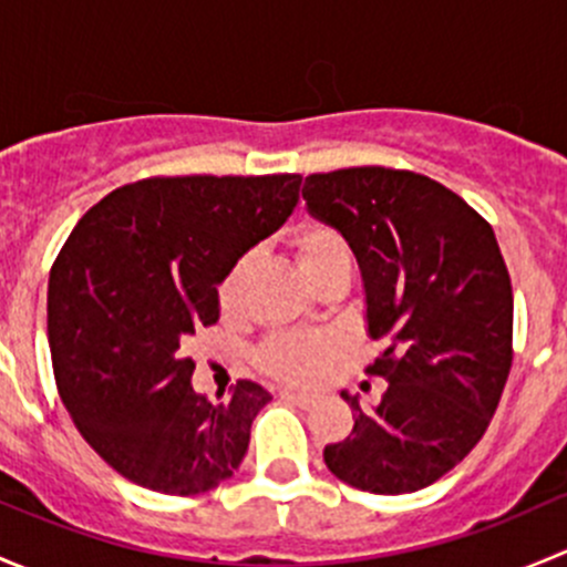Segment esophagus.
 <instances>
[{
    "label": "esophagus",
    "instance_id": "34e87169",
    "mask_svg": "<svg viewBox=\"0 0 567 567\" xmlns=\"http://www.w3.org/2000/svg\"><path fill=\"white\" fill-rule=\"evenodd\" d=\"M279 398L290 400V403L301 405V409H312V405H316V394H305V392H279Z\"/></svg>",
    "mask_w": 567,
    "mask_h": 567
}]
</instances>
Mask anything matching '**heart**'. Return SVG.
Here are the masks:
<instances>
[{
    "label": "heart",
    "instance_id": "obj_1",
    "mask_svg": "<svg viewBox=\"0 0 567 567\" xmlns=\"http://www.w3.org/2000/svg\"><path fill=\"white\" fill-rule=\"evenodd\" d=\"M296 262L316 288L320 279L334 271H351V247L334 225L323 219H305L290 236ZM251 271V257H238L219 282V310L233 316L241 305L244 285ZM334 359V346L318 334H279L262 342L257 351V368L262 375L285 386H310L320 379L326 364Z\"/></svg>",
    "mask_w": 567,
    "mask_h": 567
}]
</instances>
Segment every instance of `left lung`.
<instances>
[{
	"label": "left lung",
	"instance_id": "obj_1",
	"mask_svg": "<svg viewBox=\"0 0 567 567\" xmlns=\"http://www.w3.org/2000/svg\"><path fill=\"white\" fill-rule=\"evenodd\" d=\"M312 216L346 236L362 268L368 331L386 348L364 373L390 381L375 409L323 450L342 483L411 494L466 458L488 431L513 368V288L488 221L411 169L307 175Z\"/></svg>",
	"mask_w": 567,
	"mask_h": 567
}]
</instances>
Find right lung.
<instances>
[{
	"instance_id": "add662e5",
	"label": "right lung",
	"mask_w": 567,
	"mask_h": 567,
	"mask_svg": "<svg viewBox=\"0 0 567 567\" xmlns=\"http://www.w3.org/2000/svg\"><path fill=\"white\" fill-rule=\"evenodd\" d=\"M301 175L142 177L79 219L49 277L56 390L84 442L131 483L169 496L233 477L271 394L192 386L188 337L219 320V282L299 203Z\"/></svg>"
}]
</instances>
